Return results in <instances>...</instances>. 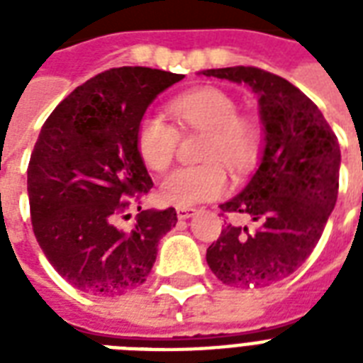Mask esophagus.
<instances>
[{"mask_svg":"<svg viewBox=\"0 0 363 363\" xmlns=\"http://www.w3.org/2000/svg\"><path fill=\"white\" fill-rule=\"evenodd\" d=\"M194 215H196V209H192V207H177V218L179 220H186Z\"/></svg>","mask_w":363,"mask_h":363,"instance_id":"34e87169","label":"esophagus"}]
</instances>
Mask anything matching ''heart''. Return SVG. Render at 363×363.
Listing matches in <instances>:
<instances>
[{
    "instance_id": "1",
    "label": "heart",
    "mask_w": 363,
    "mask_h": 363,
    "mask_svg": "<svg viewBox=\"0 0 363 363\" xmlns=\"http://www.w3.org/2000/svg\"><path fill=\"white\" fill-rule=\"evenodd\" d=\"M171 115L186 128L207 131L205 160L211 164L184 165L169 171L160 182V198L177 207H190L226 192L228 175L218 162L233 171L252 167L259 152V130L239 116L233 96L215 86L182 94L169 104ZM177 130L158 115H147L137 130V150L150 169H164L175 154Z\"/></svg>"
}]
</instances>
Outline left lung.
Segmentation results:
<instances>
[{
    "label": "left lung",
    "instance_id": "1",
    "mask_svg": "<svg viewBox=\"0 0 363 363\" xmlns=\"http://www.w3.org/2000/svg\"><path fill=\"white\" fill-rule=\"evenodd\" d=\"M203 75L247 84L258 96L264 125L258 169L241 194L220 205L258 228L228 224L207 248V264L230 286H269L292 275L324 232L337 201L339 141L320 109L282 77L245 65Z\"/></svg>",
    "mask_w": 363,
    "mask_h": 363
}]
</instances>
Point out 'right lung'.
<instances>
[{"instance_id":"obj_1","label":"right lung","mask_w":363,"mask_h":363,"mask_svg":"<svg viewBox=\"0 0 363 363\" xmlns=\"http://www.w3.org/2000/svg\"><path fill=\"white\" fill-rule=\"evenodd\" d=\"M184 75L116 67L75 88L43 124L30 165L33 233L52 267L82 292L122 296L147 281L158 242L177 211H141L131 230L118 226L130 196L152 188L137 130L158 94Z\"/></svg>"}]
</instances>
